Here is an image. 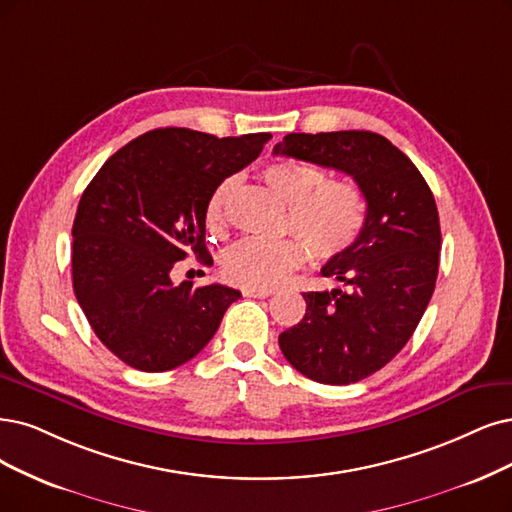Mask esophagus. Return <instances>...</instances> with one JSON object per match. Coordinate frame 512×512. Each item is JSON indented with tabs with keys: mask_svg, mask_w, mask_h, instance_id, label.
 Segmentation results:
<instances>
[{
	"mask_svg": "<svg viewBox=\"0 0 512 512\" xmlns=\"http://www.w3.org/2000/svg\"><path fill=\"white\" fill-rule=\"evenodd\" d=\"M246 297H270L274 293V289H255V287H246L242 291Z\"/></svg>",
	"mask_w": 512,
	"mask_h": 512,
	"instance_id": "esophagus-1",
	"label": "esophagus"
}]
</instances>
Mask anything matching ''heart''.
<instances>
[{"label":"heart","instance_id":"b5f03b06","mask_svg":"<svg viewBox=\"0 0 512 512\" xmlns=\"http://www.w3.org/2000/svg\"><path fill=\"white\" fill-rule=\"evenodd\" d=\"M263 179L291 204L293 230L308 240L320 257L346 253L363 232L367 202L352 179H327L323 170L301 160H278L266 166ZM227 185L208 204V221L221 227L225 219ZM308 259L304 240L244 238L223 257V272L240 287L272 289L285 282Z\"/></svg>","mask_w":512,"mask_h":512}]
</instances>
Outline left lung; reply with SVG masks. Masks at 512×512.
<instances>
[{
	"label": "left lung",
	"mask_w": 512,
	"mask_h": 512,
	"mask_svg": "<svg viewBox=\"0 0 512 512\" xmlns=\"http://www.w3.org/2000/svg\"><path fill=\"white\" fill-rule=\"evenodd\" d=\"M274 154L342 170L365 196L361 236L320 270L339 287L304 293L306 316L278 335L310 380L361 382L405 348L426 312L439 274L437 202L415 164L377 132H291Z\"/></svg>",
	"instance_id": "obj_1"
}]
</instances>
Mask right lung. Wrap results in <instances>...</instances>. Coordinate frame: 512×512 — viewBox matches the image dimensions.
<instances>
[{"label":"right lung","mask_w":512,"mask_h":512,"mask_svg":"<svg viewBox=\"0 0 512 512\" xmlns=\"http://www.w3.org/2000/svg\"><path fill=\"white\" fill-rule=\"evenodd\" d=\"M270 132L215 137L158 128L118 149L84 189L73 221V291L92 331L139 371L194 358L240 291L173 285L189 255L206 249V208L225 177L251 164Z\"/></svg>","instance_id":"add662e5"}]
</instances>
